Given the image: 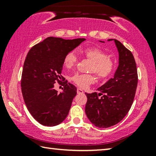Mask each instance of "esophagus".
I'll return each instance as SVG.
<instances>
[{"instance_id": "1", "label": "esophagus", "mask_w": 156, "mask_h": 156, "mask_svg": "<svg viewBox=\"0 0 156 156\" xmlns=\"http://www.w3.org/2000/svg\"><path fill=\"white\" fill-rule=\"evenodd\" d=\"M77 93L78 94H82L84 93V91H83V89H81L80 88H78L77 89Z\"/></svg>"}]
</instances>
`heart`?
<instances>
[{
    "instance_id": "obj_1",
    "label": "heart",
    "mask_w": 156,
    "mask_h": 156,
    "mask_svg": "<svg viewBox=\"0 0 156 156\" xmlns=\"http://www.w3.org/2000/svg\"><path fill=\"white\" fill-rule=\"evenodd\" d=\"M81 53L87 58L93 62L90 69L91 72H94L97 77L105 80L112 75L115 68V62L106 52L98 47H88L81 50ZM77 62V56L73 51H70L65 55L63 60L64 67L69 69L74 67ZM72 80L82 88H85L89 84L94 83V77L91 74L76 73L72 77Z\"/></svg>"
}]
</instances>
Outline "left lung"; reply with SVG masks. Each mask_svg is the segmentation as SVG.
<instances>
[{
    "label": "left lung",
    "mask_w": 156,
    "mask_h": 156,
    "mask_svg": "<svg viewBox=\"0 0 156 156\" xmlns=\"http://www.w3.org/2000/svg\"><path fill=\"white\" fill-rule=\"evenodd\" d=\"M113 41L119 54L118 67L113 78L97 89L99 92L87 94L85 113L96 126L108 128L120 122L131 109L138 85L136 63L132 53L120 41ZM105 43L104 41H100ZM102 95L101 97L99 96Z\"/></svg>",
    "instance_id": "left-lung-1"
}]
</instances>
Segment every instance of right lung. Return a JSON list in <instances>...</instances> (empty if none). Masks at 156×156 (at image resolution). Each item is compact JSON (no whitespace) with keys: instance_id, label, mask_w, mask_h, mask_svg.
Instances as JSON below:
<instances>
[{"instance_id":"add662e5","label":"right lung","mask_w":156,"mask_h":156,"mask_svg":"<svg viewBox=\"0 0 156 156\" xmlns=\"http://www.w3.org/2000/svg\"><path fill=\"white\" fill-rule=\"evenodd\" d=\"M85 40L48 37L29 51L23 65L21 90L28 111L41 125L56 126L67 116L77 89L66 80L59 94L54 89L55 83L65 80L61 73L65 55Z\"/></svg>"}]
</instances>
